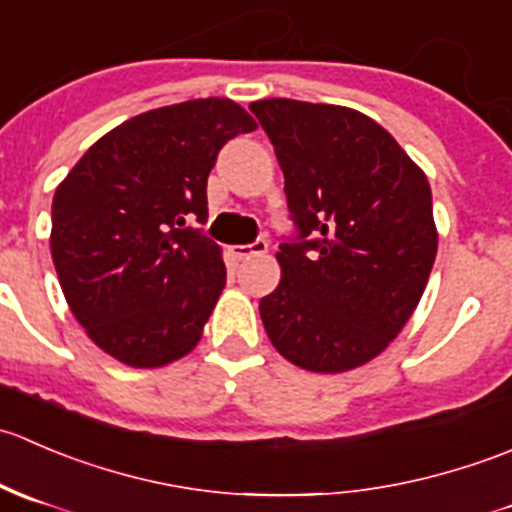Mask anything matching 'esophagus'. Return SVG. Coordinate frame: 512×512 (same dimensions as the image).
Masks as SVG:
<instances>
[{
	"label": "esophagus",
	"mask_w": 512,
	"mask_h": 512,
	"mask_svg": "<svg viewBox=\"0 0 512 512\" xmlns=\"http://www.w3.org/2000/svg\"><path fill=\"white\" fill-rule=\"evenodd\" d=\"M230 252L232 257H237V260H250V257L255 255H265L267 242L262 240V237H257V240H252L250 245H232Z\"/></svg>",
	"instance_id": "34e87169"
}]
</instances>
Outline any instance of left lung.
Instances as JSON below:
<instances>
[{"label":"left lung","instance_id":"1","mask_svg":"<svg viewBox=\"0 0 512 512\" xmlns=\"http://www.w3.org/2000/svg\"><path fill=\"white\" fill-rule=\"evenodd\" d=\"M285 173L294 235L282 280L260 299L275 349L337 374L366 364L404 329L436 260L431 188L389 131L329 103H250Z\"/></svg>","mask_w":512,"mask_h":512}]
</instances>
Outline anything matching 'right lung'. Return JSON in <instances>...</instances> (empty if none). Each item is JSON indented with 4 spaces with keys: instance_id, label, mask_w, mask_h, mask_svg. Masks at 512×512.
Instances as JSON below:
<instances>
[{
    "instance_id": "add662e5",
    "label": "right lung",
    "mask_w": 512,
    "mask_h": 512,
    "mask_svg": "<svg viewBox=\"0 0 512 512\" xmlns=\"http://www.w3.org/2000/svg\"><path fill=\"white\" fill-rule=\"evenodd\" d=\"M230 98L141 113L96 141L56 188L51 257L91 339L136 369L170 364L200 342L225 287L208 220L220 148L255 131Z\"/></svg>"
}]
</instances>
